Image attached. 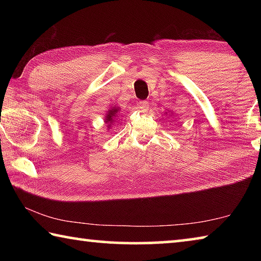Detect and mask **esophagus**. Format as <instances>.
Segmentation results:
<instances>
[{"label": "esophagus", "instance_id": "34e87169", "mask_svg": "<svg viewBox=\"0 0 261 261\" xmlns=\"http://www.w3.org/2000/svg\"><path fill=\"white\" fill-rule=\"evenodd\" d=\"M138 106H139V108L141 110H147L148 109V102H147V101H139Z\"/></svg>", "mask_w": 261, "mask_h": 261}]
</instances>
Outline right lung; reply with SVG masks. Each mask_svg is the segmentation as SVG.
Wrapping results in <instances>:
<instances>
[{"instance_id": "obj_1", "label": "right lung", "mask_w": 261, "mask_h": 261, "mask_svg": "<svg viewBox=\"0 0 261 261\" xmlns=\"http://www.w3.org/2000/svg\"><path fill=\"white\" fill-rule=\"evenodd\" d=\"M121 112L122 109L121 107H118V106H113V107H110L107 110V113H106V117H105V123L108 130L114 125V123L120 118Z\"/></svg>"}]
</instances>
